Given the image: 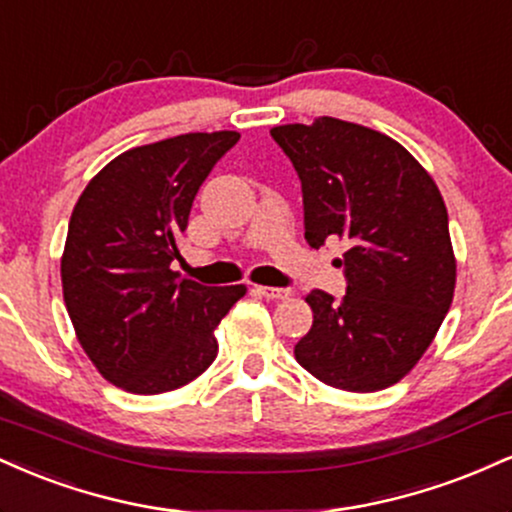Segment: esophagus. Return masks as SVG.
Wrapping results in <instances>:
<instances>
[{
    "label": "esophagus",
    "instance_id": "esophagus-1",
    "mask_svg": "<svg viewBox=\"0 0 512 512\" xmlns=\"http://www.w3.org/2000/svg\"><path fill=\"white\" fill-rule=\"evenodd\" d=\"M256 292L266 299H287L292 294L287 287H256Z\"/></svg>",
    "mask_w": 512,
    "mask_h": 512
}]
</instances>
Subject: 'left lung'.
Here are the masks:
<instances>
[{"mask_svg":"<svg viewBox=\"0 0 512 512\" xmlns=\"http://www.w3.org/2000/svg\"><path fill=\"white\" fill-rule=\"evenodd\" d=\"M302 182L309 246L345 239L347 292L306 297L314 326L294 345L318 381L352 393L398 383L446 318L455 290L448 210L398 141L321 117L270 129Z\"/></svg>","mask_w":512,"mask_h":512,"instance_id":"left-lung-1","label":"left lung"}]
</instances>
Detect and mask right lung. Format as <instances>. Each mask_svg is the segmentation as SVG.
<instances>
[{
  "label": "right lung",
  "mask_w": 512,
  "mask_h": 512,
  "mask_svg": "<svg viewBox=\"0 0 512 512\" xmlns=\"http://www.w3.org/2000/svg\"><path fill=\"white\" fill-rule=\"evenodd\" d=\"M237 131L131 148L90 179L69 220L62 287L78 342L114 386L158 395L213 364V330L244 297L170 268L191 203Z\"/></svg>",
  "instance_id": "obj_1"
}]
</instances>
